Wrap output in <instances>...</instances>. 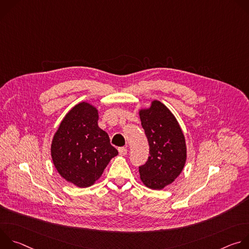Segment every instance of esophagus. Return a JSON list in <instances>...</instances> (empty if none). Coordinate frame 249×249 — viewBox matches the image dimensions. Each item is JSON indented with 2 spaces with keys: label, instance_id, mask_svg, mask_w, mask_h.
I'll return each instance as SVG.
<instances>
[{
  "label": "esophagus",
  "instance_id": "obj_1",
  "mask_svg": "<svg viewBox=\"0 0 249 249\" xmlns=\"http://www.w3.org/2000/svg\"><path fill=\"white\" fill-rule=\"evenodd\" d=\"M118 152H119V155H120V156H125V155H127L128 150H127L126 148H124V147H121V148L118 149Z\"/></svg>",
  "mask_w": 249,
  "mask_h": 249
}]
</instances>
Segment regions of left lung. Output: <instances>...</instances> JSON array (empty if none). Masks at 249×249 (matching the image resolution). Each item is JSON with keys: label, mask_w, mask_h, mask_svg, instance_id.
Returning a JSON list of instances; mask_svg holds the SVG:
<instances>
[{"label": "left lung", "mask_w": 249, "mask_h": 249, "mask_svg": "<svg viewBox=\"0 0 249 249\" xmlns=\"http://www.w3.org/2000/svg\"><path fill=\"white\" fill-rule=\"evenodd\" d=\"M142 127L150 146V157L139 166L141 180L151 189H162L178 176L186 160L182 130L174 115L160 101L140 111Z\"/></svg>", "instance_id": "1"}]
</instances>
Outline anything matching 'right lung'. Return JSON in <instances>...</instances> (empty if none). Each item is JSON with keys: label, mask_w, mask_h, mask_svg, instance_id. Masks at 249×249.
I'll use <instances>...</instances> for the list:
<instances>
[{"label": "right lung", "mask_w": 249, "mask_h": 249, "mask_svg": "<svg viewBox=\"0 0 249 249\" xmlns=\"http://www.w3.org/2000/svg\"><path fill=\"white\" fill-rule=\"evenodd\" d=\"M97 120L96 108L81 102L67 113L52 141L51 156L56 169L78 187L92 185L118 155Z\"/></svg>", "instance_id": "right-lung-1"}]
</instances>
